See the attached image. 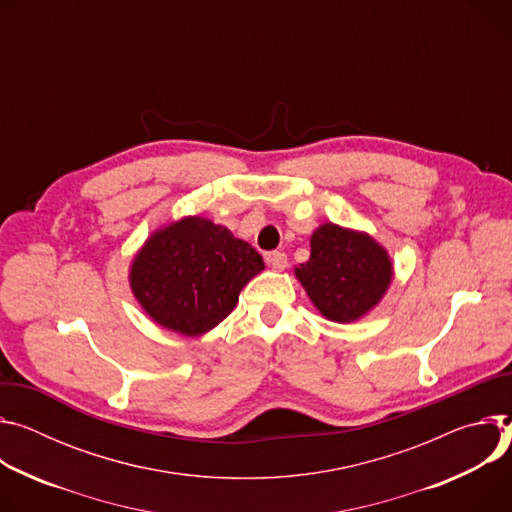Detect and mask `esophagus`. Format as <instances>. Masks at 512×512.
Returning <instances> with one entry per match:
<instances>
[{
  "mask_svg": "<svg viewBox=\"0 0 512 512\" xmlns=\"http://www.w3.org/2000/svg\"><path fill=\"white\" fill-rule=\"evenodd\" d=\"M266 262L272 266V270H285L289 266V260H287V254L282 252H270L266 254Z\"/></svg>",
  "mask_w": 512,
  "mask_h": 512,
  "instance_id": "1",
  "label": "esophagus"
}]
</instances>
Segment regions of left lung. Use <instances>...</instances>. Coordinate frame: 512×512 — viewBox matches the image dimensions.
I'll return each instance as SVG.
<instances>
[{
    "label": "left lung",
    "mask_w": 512,
    "mask_h": 512,
    "mask_svg": "<svg viewBox=\"0 0 512 512\" xmlns=\"http://www.w3.org/2000/svg\"><path fill=\"white\" fill-rule=\"evenodd\" d=\"M295 276L325 319L354 323L384 299L394 268L370 234L325 221L313 232L311 256L295 266Z\"/></svg>",
    "instance_id": "obj_1"
}]
</instances>
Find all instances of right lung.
Returning <instances> with one entry per match:
<instances>
[{"label": "right lung", "mask_w": 512, "mask_h": 512, "mask_svg": "<svg viewBox=\"0 0 512 512\" xmlns=\"http://www.w3.org/2000/svg\"><path fill=\"white\" fill-rule=\"evenodd\" d=\"M264 270L262 256L227 227L185 215L154 230L130 264V289L160 327L199 337L230 315Z\"/></svg>", "instance_id": "obj_1"}]
</instances>
